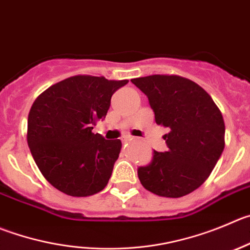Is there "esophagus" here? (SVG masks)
<instances>
[{
    "instance_id": "34e87169",
    "label": "esophagus",
    "mask_w": 250,
    "mask_h": 250,
    "mask_svg": "<svg viewBox=\"0 0 250 250\" xmlns=\"http://www.w3.org/2000/svg\"><path fill=\"white\" fill-rule=\"evenodd\" d=\"M122 141H123V142H125V143H128V142L134 141V137H132V136H125V137H123Z\"/></svg>"
}]
</instances>
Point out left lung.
Instances as JSON below:
<instances>
[{
	"mask_svg": "<svg viewBox=\"0 0 250 250\" xmlns=\"http://www.w3.org/2000/svg\"><path fill=\"white\" fill-rule=\"evenodd\" d=\"M132 83L146 95L157 125L167 127V150L138 169L150 192L178 199L206 181L225 149V121L200 85L179 75H150Z\"/></svg>",
	"mask_w": 250,
	"mask_h": 250,
	"instance_id": "obj_1",
	"label": "left lung"
}]
</instances>
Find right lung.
Instances as JSON below:
<instances>
[{
  "instance_id": "obj_1",
  "label": "right lung",
  "mask_w": 250,
  "mask_h": 250,
  "mask_svg": "<svg viewBox=\"0 0 250 250\" xmlns=\"http://www.w3.org/2000/svg\"><path fill=\"white\" fill-rule=\"evenodd\" d=\"M127 83L76 75L37 97L28 114L27 142L50 185L74 197L106 188L122 142L104 139L92 129L106 117L112 95Z\"/></svg>"
}]
</instances>
